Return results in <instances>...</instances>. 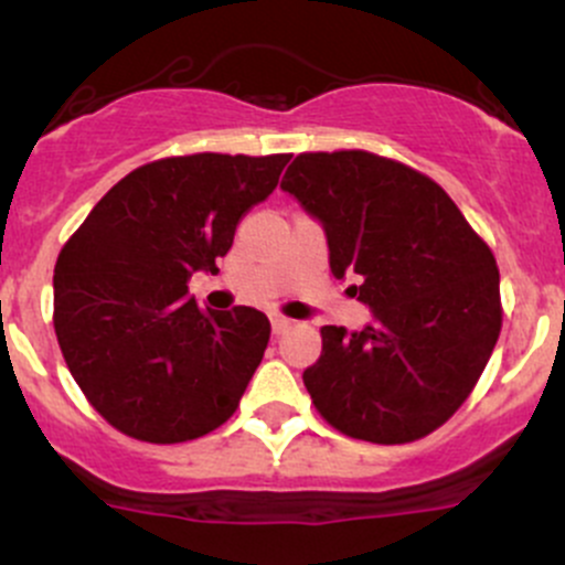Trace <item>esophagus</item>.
<instances>
[{
  "mask_svg": "<svg viewBox=\"0 0 565 565\" xmlns=\"http://www.w3.org/2000/svg\"><path fill=\"white\" fill-rule=\"evenodd\" d=\"M270 324H273V332H276V335H281V332H287L289 328H292V319L281 317V313H273Z\"/></svg>",
  "mask_w": 565,
  "mask_h": 565,
  "instance_id": "34e87169",
  "label": "esophagus"
}]
</instances>
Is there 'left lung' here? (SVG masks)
I'll return each mask as SVG.
<instances>
[{"label":"left lung","instance_id":"obj_1","mask_svg":"<svg viewBox=\"0 0 565 565\" xmlns=\"http://www.w3.org/2000/svg\"><path fill=\"white\" fill-rule=\"evenodd\" d=\"M284 192L324 227L330 270L373 311L358 332L324 324L302 382L343 436L408 444L471 395L501 332L490 246L436 181L367 151L300 153Z\"/></svg>","mask_w":565,"mask_h":565}]
</instances>
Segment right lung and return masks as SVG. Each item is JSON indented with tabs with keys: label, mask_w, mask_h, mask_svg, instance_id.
Returning <instances> with one entry per match:
<instances>
[{
	"label": "right lung",
	"mask_w": 565,
	"mask_h": 565,
	"mask_svg": "<svg viewBox=\"0 0 565 565\" xmlns=\"http://www.w3.org/2000/svg\"><path fill=\"white\" fill-rule=\"evenodd\" d=\"M292 153H192L124 175L64 243L53 328L83 395L116 430L181 444L227 423L263 362V311L200 308L192 273H216L235 227Z\"/></svg>",
	"instance_id": "1"
}]
</instances>
